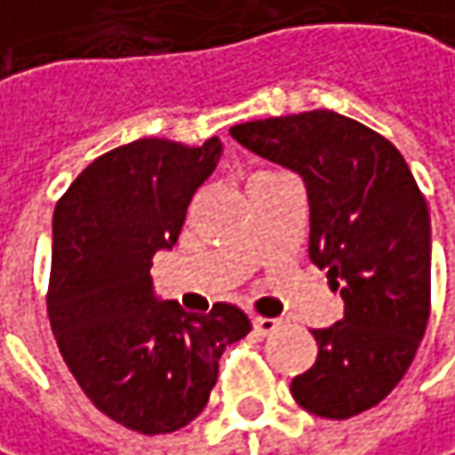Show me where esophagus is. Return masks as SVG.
I'll return each instance as SVG.
<instances>
[{
    "label": "esophagus",
    "mask_w": 455,
    "mask_h": 455,
    "mask_svg": "<svg viewBox=\"0 0 455 455\" xmlns=\"http://www.w3.org/2000/svg\"><path fill=\"white\" fill-rule=\"evenodd\" d=\"M252 325H255V331H258V333H263V336H266V333H273V331L278 328V320H273V317H255V320H252Z\"/></svg>",
    "instance_id": "obj_1"
}]
</instances>
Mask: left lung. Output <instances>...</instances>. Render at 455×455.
Masks as SVG:
<instances>
[{"instance_id": "obj_1", "label": "left lung", "mask_w": 455, "mask_h": 455, "mask_svg": "<svg viewBox=\"0 0 455 455\" xmlns=\"http://www.w3.org/2000/svg\"><path fill=\"white\" fill-rule=\"evenodd\" d=\"M228 132L302 177L310 260L344 299L339 323L312 331L317 359L291 380V395L315 417L362 414L398 386L427 328V203L395 145L344 114L315 108Z\"/></svg>"}]
</instances>
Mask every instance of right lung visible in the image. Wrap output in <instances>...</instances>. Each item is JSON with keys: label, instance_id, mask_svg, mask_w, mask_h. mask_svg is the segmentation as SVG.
Instances as JSON below:
<instances>
[{"label": "right lung", "instance_id": "right-lung-1", "mask_svg": "<svg viewBox=\"0 0 455 455\" xmlns=\"http://www.w3.org/2000/svg\"><path fill=\"white\" fill-rule=\"evenodd\" d=\"M224 143L143 138L99 156L54 208L49 320L64 362L108 419L140 435L182 430L208 403L219 359L252 323L161 302L150 266L182 234L187 205Z\"/></svg>", "mask_w": 455, "mask_h": 455}]
</instances>
